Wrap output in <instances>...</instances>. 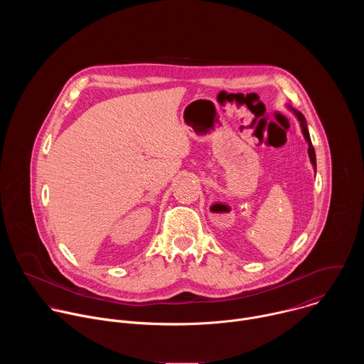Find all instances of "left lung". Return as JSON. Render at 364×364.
I'll use <instances>...</instances> for the list:
<instances>
[{"instance_id":"8db88e82","label":"left lung","mask_w":364,"mask_h":364,"mask_svg":"<svg viewBox=\"0 0 364 364\" xmlns=\"http://www.w3.org/2000/svg\"><path fill=\"white\" fill-rule=\"evenodd\" d=\"M291 111L295 114V117L298 118V121H299V124H301V129H302L304 138H305V141L308 142V155H309V160H311V164H313V167L316 168V166H317V163H316V151H314L313 144H311V138H309L306 121H305V118H304V115H302L301 112H298V111H295V109H292V108H291Z\"/></svg>"}]
</instances>
